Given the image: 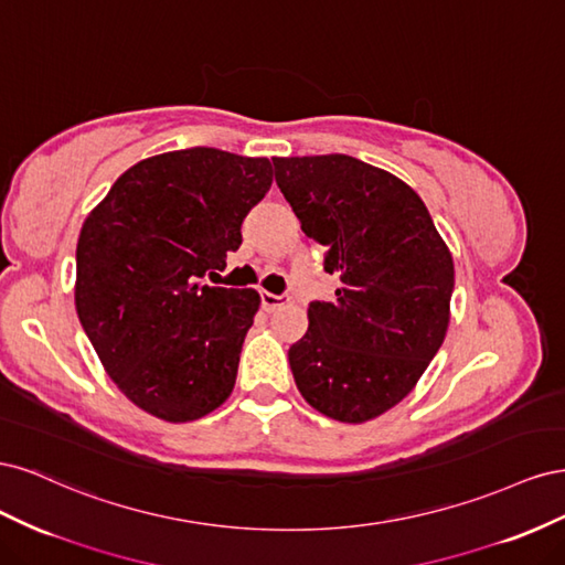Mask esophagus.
Listing matches in <instances>:
<instances>
[{"label":"esophagus","instance_id":"34e87169","mask_svg":"<svg viewBox=\"0 0 565 565\" xmlns=\"http://www.w3.org/2000/svg\"><path fill=\"white\" fill-rule=\"evenodd\" d=\"M289 301V295H270V292H262V306L270 313L280 309V306H285Z\"/></svg>","mask_w":565,"mask_h":565}]
</instances>
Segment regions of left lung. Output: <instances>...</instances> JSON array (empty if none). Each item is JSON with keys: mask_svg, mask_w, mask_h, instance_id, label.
I'll list each match as a JSON object with an SVG mask.
<instances>
[{"mask_svg": "<svg viewBox=\"0 0 565 565\" xmlns=\"http://www.w3.org/2000/svg\"><path fill=\"white\" fill-rule=\"evenodd\" d=\"M301 231L324 247L341 285L311 301L309 332L289 347L301 396L339 422L401 403L438 353L455 287L452 256L419 195L351 156L273 158Z\"/></svg>", "mask_w": 565, "mask_h": 565, "instance_id": "1", "label": "left lung"}]
</instances>
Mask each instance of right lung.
<instances>
[{"mask_svg": "<svg viewBox=\"0 0 565 565\" xmlns=\"http://www.w3.org/2000/svg\"><path fill=\"white\" fill-rule=\"evenodd\" d=\"M270 183L266 158L162 152L127 169L84 221L77 316L110 380L146 413L193 422L231 396L262 299L202 278L226 268Z\"/></svg>", "mask_w": 565, "mask_h": 565, "instance_id": "add662e5", "label": "right lung"}]
</instances>
